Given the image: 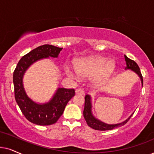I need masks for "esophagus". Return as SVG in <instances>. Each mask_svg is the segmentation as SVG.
Returning <instances> with one entry per match:
<instances>
[{
	"label": "esophagus",
	"instance_id": "esophagus-1",
	"mask_svg": "<svg viewBox=\"0 0 154 154\" xmlns=\"http://www.w3.org/2000/svg\"><path fill=\"white\" fill-rule=\"evenodd\" d=\"M75 94H80V95H85V91H84L83 89L79 88V89H77L75 90Z\"/></svg>",
	"mask_w": 154,
	"mask_h": 154
}]
</instances>
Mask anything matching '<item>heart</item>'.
<instances>
[{
  "label": "heart",
  "mask_w": 154,
  "mask_h": 154,
  "mask_svg": "<svg viewBox=\"0 0 154 154\" xmlns=\"http://www.w3.org/2000/svg\"><path fill=\"white\" fill-rule=\"evenodd\" d=\"M115 68L116 63L113 60L101 56H92L77 60L75 65V70L67 67L65 72L73 78H77L79 75L92 77L94 83L101 84L111 75Z\"/></svg>",
  "instance_id": "obj_1"
}]
</instances>
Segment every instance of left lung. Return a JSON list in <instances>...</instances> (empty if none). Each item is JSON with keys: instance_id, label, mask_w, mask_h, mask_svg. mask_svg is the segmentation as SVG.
<instances>
[{"instance_id": "left-lung-1", "label": "left lung", "mask_w": 154, "mask_h": 154, "mask_svg": "<svg viewBox=\"0 0 154 154\" xmlns=\"http://www.w3.org/2000/svg\"><path fill=\"white\" fill-rule=\"evenodd\" d=\"M125 60L126 62V67L125 69H131V70L134 72L139 76V78L141 79V87H143V77L141 75V73L140 72V69L138 66V65L134 62V60H131L129 58H128L125 55ZM134 113V112H133ZM133 113L129 117L128 119H126L125 120L122 122L118 124H107L105 122L101 121L98 119L95 118V116H94L93 112H92V103H91V96L89 94H87L85 96V109L83 111L84 118H85L86 122L88 125V126H89L90 128L92 129H94L96 130H101V131H105V130H111L112 129L119 128V127H121L124 125L125 124H126L130 118L132 117Z\"/></svg>"}]
</instances>
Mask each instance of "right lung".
I'll return each instance as SVG.
<instances>
[{"instance_id": "right-lung-1", "label": "right lung", "mask_w": 154, "mask_h": 154, "mask_svg": "<svg viewBox=\"0 0 154 154\" xmlns=\"http://www.w3.org/2000/svg\"><path fill=\"white\" fill-rule=\"evenodd\" d=\"M63 48L46 44L40 46L20 59L13 73L15 97L17 105L29 121L38 125H51L58 121L68 101L75 96V89L58 88L46 103H38L28 96L24 87V73L32 64L42 59L58 58Z\"/></svg>"}]
</instances>
